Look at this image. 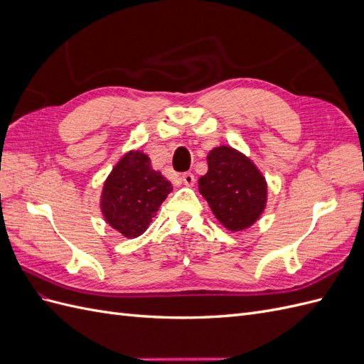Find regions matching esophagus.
Listing matches in <instances>:
<instances>
[{
  "mask_svg": "<svg viewBox=\"0 0 364 364\" xmlns=\"http://www.w3.org/2000/svg\"><path fill=\"white\" fill-rule=\"evenodd\" d=\"M182 181H183V183H185L186 186H193L194 182H196V178H194L193 173H185V174L182 176Z\"/></svg>",
  "mask_w": 364,
  "mask_h": 364,
  "instance_id": "esophagus-1",
  "label": "esophagus"
}]
</instances>
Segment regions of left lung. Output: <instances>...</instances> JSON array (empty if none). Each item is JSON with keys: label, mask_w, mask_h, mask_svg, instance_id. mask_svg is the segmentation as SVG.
I'll use <instances>...</instances> for the list:
<instances>
[{"label": "left lung", "mask_w": 364, "mask_h": 364, "mask_svg": "<svg viewBox=\"0 0 364 364\" xmlns=\"http://www.w3.org/2000/svg\"><path fill=\"white\" fill-rule=\"evenodd\" d=\"M208 173L199 191L215 218L229 230H243L257 222L267 202V183L243 153L220 146L208 155Z\"/></svg>", "instance_id": "8db88e82"}]
</instances>
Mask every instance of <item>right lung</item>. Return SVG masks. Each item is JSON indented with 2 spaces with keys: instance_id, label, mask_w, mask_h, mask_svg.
I'll use <instances>...</instances> for the list:
<instances>
[{
  "instance_id": "1",
  "label": "right lung",
  "mask_w": 364,
  "mask_h": 364,
  "mask_svg": "<svg viewBox=\"0 0 364 364\" xmlns=\"http://www.w3.org/2000/svg\"><path fill=\"white\" fill-rule=\"evenodd\" d=\"M173 191L161 171L151 168L142 151H129L118 161L103 186L102 213L106 222L127 238L141 235Z\"/></svg>"
}]
</instances>
